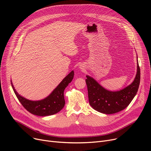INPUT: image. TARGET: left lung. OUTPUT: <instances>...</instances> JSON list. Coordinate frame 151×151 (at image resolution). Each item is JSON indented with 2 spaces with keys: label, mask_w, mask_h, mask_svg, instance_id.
I'll use <instances>...</instances> for the list:
<instances>
[{
  "label": "left lung",
  "mask_w": 151,
  "mask_h": 151,
  "mask_svg": "<svg viewBox=\"0 0 151 151\" xmlns=\"http://www.w3.org/2000/svg\"><path fill=\"white\" fill-rule=\"evenodd\" d=\"M90 106L97 112L112 114L125 109L132 101L138 90L140 83V68L137 56V71L133 81L124 88L112 91L106 89L94 78L86 75Z\"/></svg>",
  "instance_id": "1"
}]
</instances>
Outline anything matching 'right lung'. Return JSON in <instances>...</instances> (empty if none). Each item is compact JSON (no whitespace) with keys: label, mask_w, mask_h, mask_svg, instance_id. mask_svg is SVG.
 Here are the masks:
<instances>
[{"label":"right lung","mask_w":151,"mask_h":151,"mask_svg":"<svg viewBox=\"0 0 151 151\" xmlns=\"http://www.w3.org/2000/svg\"><path fill=\"white\" fill-rule=\"evenodd\" d=\"M74 74V71L72 70L48 96L38 101L29 100L22 96L17 92L12 80L11 84L18 99L29 112L37 116H49L58 113L64 107V90L73 79Z\"/></svg>","instance_id":"right-lung-1"}]
</instances>
